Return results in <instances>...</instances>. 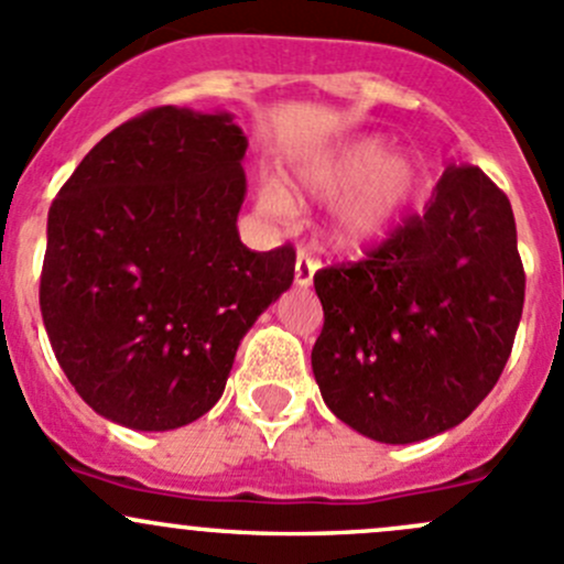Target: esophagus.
Returning <instances> with one entry per match:
<instances>
[{"instance_id":"obj_1","label":"esophagus","mask_w":564,"mask_h":564,"mask_svg":"<svg viewBox=\"0 0 564 564\" xmlns=\"http://www.w3.org/2000/svg\"><path fill=\"white\" fill-rule=\"evenodd\" d=\"M315 271H317V260L312 258L306 249H299V258H295V284H299V288H310Z\"/></svg>"}]
</instances>
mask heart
<instances>
[{
	"mask_svg": "<svg viewBox=\"0 0 564 564\" xmlns=\"http://www.w3.org/2000/svg\"><path fill=\"white\" fill-rule=\"evenodd\" d=\"M415 173L399 156H388L375 138L341 143V147L306 160L288 182V197L336 203L334 243L341 249L361 247L380 234L408 208L415 195ZM263 206L284 212L280 189H263Z\"/></svg>",
	"mask_w": 564,
	"mask_h": 564,
	"instance_id": "heart-1",
	"label": "heart"
}]
</instances>
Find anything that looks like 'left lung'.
<instances>
[{
	"mask_svg": "<svg viewBox=\"0 0 564 564\" xmlns=\"http://www.w3.org/2000/svg\"><path fill=\"white\" fill-rule=\"evenodd\" d=\"M524 282L508 195L480 167L451 165L426 212L367 258L315 274L325 321L312 371L325 404L391 445L462 423L508 364Z\"/></svg>",
	"mask_w": 564,
	"mask_h": 564,
	"instance_id": "8db88e82",
	"label": "left lung"
}]
</instances>
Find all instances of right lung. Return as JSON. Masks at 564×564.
Instances as JSON below:
<instances>
[{"instance_id": "right-lung-1", "label": "right lung", "mask_w": 564, "mask_h": 564, "mask_svg": "<svg viewBox=\"0 0 564 564\" xmlns=\"http://www.w3.org/2000/svg\"><path fill=\"white\" fill-rule=\"evenodd\" d=\"M243 152L228 113L160 106L108 132L51 203L45 330L78 397L121 426L212 410L241 336L293 282V243L239 239Z\"/></svg>"}]
</instances>
